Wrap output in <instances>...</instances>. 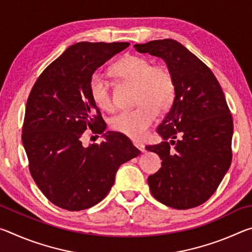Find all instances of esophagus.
Segmentation results:
<instances>
[{
	"label": "esophagus",
	"mask_w": 252,
	"mask_h": 252,
	"mask_svg": "<svg viewBox=\"0 0 252 252\" xmlns=\"http://www.w3.org/2000/svg\"><path fill=\"white\" fill-rule=\"evenodd\" d=\"M133 144H134V146H135L136 148H138L139 150L141 151V152H144V151H146V149H144V146H143V144H141V143H138V142H134Z\"/></svg>",
	"instance_id": "esophagus-1"
}]
</instances>
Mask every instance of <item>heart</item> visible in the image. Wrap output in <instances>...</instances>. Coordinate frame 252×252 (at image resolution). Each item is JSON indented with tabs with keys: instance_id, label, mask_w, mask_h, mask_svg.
Listing matches in <instances>:
<instances>
[{
	"instance_id": "obj_1",
	"label": "heart",
	"mask_w": 252,
	"mask_h": 252,
	"mask_svg": "<svg viewBox=\"0 0 252 252\" xmlns=\"http://www.w3.org/2000/svg\"><path fill=\"white\" fill-rule=\"evenodd\" d=\"M117 79L135 85V109L117 114L110 120L113 131L140 141L147 134L157 118V110L164 111L171 106L176 96V80L172 71L164 64L152 65L150 60L140 55H127L112 67ZM90 93L97 108L111 112L114 102L108 81L100 74L90 80Z\"/></svg>"
}]
</instances>
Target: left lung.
<instances>
[{
  "label": "left lung",
  "instance_id": "obj_1",
  "mask_svg": "<svg viewBox=\"0 0 252 252\" xmlns=\"http://www.w3.org/2000/svg\"><path fill=\"white\" fill-rule=\"evenodd\" d=\"M134 49L163 59L176 80L172 106L157 129L163 141L146 147L162 160L159 171L148 178L151 193L179 210L198 207L215 193L232 160L233 122L222 89L201 60L177 41H150Z\"/></svg>",
  "mask_w": 252,
  "mask_h": 252
}]
</instances>
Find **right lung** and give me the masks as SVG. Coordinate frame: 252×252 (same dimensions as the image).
Returning <instances> with one entry per match:
<instances>
[{"instance_id":"right-lung-1","label":"right lung","mask_w":252,"mask_h":252,"mask_svg":"<svg viewBox=\"0 0 252 252\" xmlns=\"http://www.w3.org/2000/svg\"><path fill=\"white\" fill-rule=\"evenodd\" d=\"M127 42L71 45L42 72L27 102L22 142L30 173L55 206L80 211L99 203L119 167L140 153L126 135L109 131L84 148L81 136L101 134L105 122L93 102L90 80L97 67L126 49Z\"/></svg>"}]
</instances>
